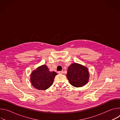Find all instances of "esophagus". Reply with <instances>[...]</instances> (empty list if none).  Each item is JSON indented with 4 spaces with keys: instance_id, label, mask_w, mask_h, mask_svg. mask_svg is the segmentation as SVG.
I'll use <instances>...</instances> for the list:
<instances>
[{
    "instance_id": "obj_1",
    "label": "esophagus",
    "mask_w": 120,
    "mask_h": 120,
    "mask_svg": "<svg viewBox=\"0 0 120 120\" xmlns=\"http://www.w3.org/2000/svg\"><path fill=\"white\" fill-rule=\"evenodd\" d=\"M58 73L59 74H62L63 73V71H59V72H58Z\"/></svg>"
}]
</instances>
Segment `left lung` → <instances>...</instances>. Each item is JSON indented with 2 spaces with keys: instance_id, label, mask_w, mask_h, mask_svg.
<instances>
[{
  "instance_id": "8db88e82",
  "label": "left lung",
  "mask_w": 120,
  "mask_h": 120,
  "mask_svg": "<svg viewBox=\"0 0 120 120\" xmlns=\"http://www.w3.org/2000/svg\"><path fill=\"white\" fill-rule=\"evenodd\" d=\"M88 68L78 63H73L68 68L66 75L70 83L75 87H80L87 84L89 79Z\"/></svg>"
}]
</instances>
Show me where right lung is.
I'll return each mask as SVG.
<instances>
[{
	"label": "right lung",
	"instance_id": "1",
	"mask_svg": "<svg viewBox=\"0 0 120 120\" xmlns=\"http://www.w3.org/2000/svg\"><path fill=\"white\" fill-rule=\"evenodd\" d=\"M56 75V73L50 72L46 65L43 64L32 71L30 75V81L35 88L45 90L52 85Z\"/></svg>",
	"mask_w": 120,
	"mask_h": 120
}]
</instances>
